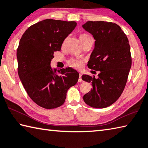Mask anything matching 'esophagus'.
Here are the masks:
<instances>
[{
  "instance_id": "34e87169",
  "label": "esophagus",
  "mask_w": 148,
  "mask_h": 148,
  "mask_svg": "<svg viewBox=\"0 0 148 148\" xmlns=\"http://www.w3.org/2000/svg\"><path fill=\"white\" fill-rule=\"evenodd\" d=\"M78 81H79V82H82V75H81V74H80V75H79V80H78Z\"/></svg>"
}]
</instances>
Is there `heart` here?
<instances>
[{"mask_svg": "<svg viewBox=\"0 0 148 148\" xmlns=\"http://www.w3.org/2000/svg\"><path fill=\"white\" fill-rule=\"evenodd\" d=\"M89 35L87 34H82L79 36V39H81L82 38H84L86 37H87ZM69 65L73 67L74 68H76L79 69L82 68V64H83V61L80 59H79V58H72V59L69 60Z\"/></svg>", "mask_w": 148, "mask_h": 148, "instance_id": "heart-1", "label": "heart"}]
</instances>
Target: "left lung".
Here are the masks:
<instances>
[{"label":"left lung","instance_id":"1","mask_svg":"<svg viewBox=\"0 0 148 148\" xmlns=\"http://www.w3.org/2000/svg\"><path fill=\"white\" fill-rule=\"evenodd\" d=\"M82 27L95 40L88 66L100 71L98 79L82 76L93 86L84 101L93 108H106L116 101L126 86L132 66L129 41L121 27L112 22L88 21Z\"/></svg>","mask_w":148,"mask_h":148}]
</instances>
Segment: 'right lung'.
<instances>
[{"instance_id":"1","label":"right lung","mask_w":148,"mask_h":148,"mask_svg":"<svg viewBox=\"0 0 148 148\" xmlns=\"http://www.w3.org/2000/svg\"><path fill=\"white\" fill-rule=\"evenodd\" d=\"M76 26L75 21L46 19L29 27L19 42L18 76L29 97L40 107L62 106L68 89L79 80V74L73 68L53 70L50 66L54 51H60Z\"/></svg>"}]
</instances>
